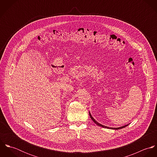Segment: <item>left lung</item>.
Segmentation results:
<instances>
[{
	"mask_svg": "<svg viewBox=\"0 0 157 157\" xmlns=\"http://www.w3.org/2000/svg\"><path fill=\"white\" fill-rule=\"evenodd\" d=\"M90 118L92 119V120L96 124H97L98 126H101V127H103V128H108V129H115V130H118V129H122V128H125V127H126L127 126H128L129 124H126V125H124V126H121V127H120V128H109V127H108V126H104V125H102V124H100L99 123H98L97 121H96L95 120V119L92 117V115H91V114H90Z\"/></svg>",
	"mask_w": 157,
	"mask_h": 157,
	"instance_id": "8db88e82",
	"label": "left lung"
}]
</instances>
